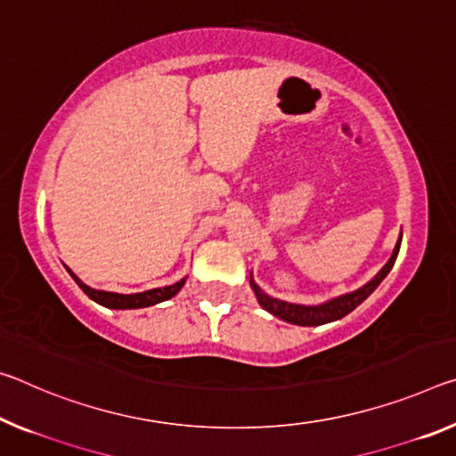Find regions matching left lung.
<instances>
[{
  "label": "left lung",
  "mask_w": 456,
  "mask_h": 456,
  "mask_svg": "<svg viewBox=\"0 0 456 456\" xmlns=\"http://www.w3.org/2000/svg\"><path fill=\"white\" fill-rule=\"evenodd\" d=\"M400 243H402V235H400V240H397L394 254H392V257L387 259V264L381 267V270L378 272V276L367 281L363 288H359V290H355V292L337 296V298H332L329 302H322V305L305 306V305H292V302L272 298V296H267L262 290V288L256 284L254 278H249L251 290L256 292L259 305H262L270 314L278 316V319L286 321V322H292V324H300V327H319V324H327V322L343 319L345 314H349L351 310H355L361 305V302H363L367 296H370L375 290V288H378L381 281H384V278L387 276L389 270H392L394 264H395L397 251H400Z\"/></svg>",
  "instance_id": "obj_1"
}]
</instances>
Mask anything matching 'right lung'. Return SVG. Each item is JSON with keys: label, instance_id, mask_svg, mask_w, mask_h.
I'll return each mask as SVG.
<instances>
[{"label": "right lung", "instance_id": "right-lung-1", "mask_svg": "<svg viewBox=\"0 0 456 456\" xmlns=\"http://www.w3.org/2000/svg\"><path fill=\"white\" fill-rule=\"evenodd\" d=\"M69 270V267H67ZM72 280L77 281L78 288L89 296L91 300H95L97 305L105 306V308H115V310H126V308H146L151 305H158V302H164L172 298V296L180 292V288L184 286L186 278H183L176 284L172 286H164V288H154V290H146V292H137V294H118V292H105V290H95V288L86 286L85 281L78 280L75 273L69 270Z\"/></svg>", "mask_w": 456, "mask_h": 456}]
</instances>
